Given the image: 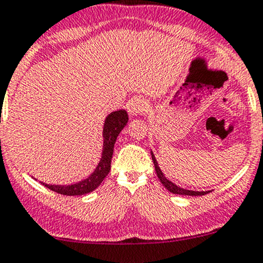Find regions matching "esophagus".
Returning a JSON list of instances; mask_svg holds the SVG:
<instances>
[{"instance_id": "34e87169", "label": "esophagus", "mask_w": 263, "mask_h": 263, "mask_svg": "<svg viewBox=\"0 0 263 263\" xmlns=\"http://www.w3.org/2000/svg\"><path fill=\"white\" fill-rule=\"evenodd\" d=\"M147 103L141 99L132 100L128 105V112L130 115H141V113L147 111Z\"/></svg>"}]
</instances>
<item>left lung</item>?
Returning <instances> with one entry per match:
<instances>
[{
    "mask_svg": "<svg viewBox=\"0 0 263 263\" xmlns=\"http://www.w3.org/2000/svg\"><path fill=\"white\" fill-rule=\"evenodd\" d=\"M151 156H152V161H154V164H155V170H156V173H157V177L158 179L162 184H163V186L166 187L168 191H171V193L173 194H177V195H189V196H201V195H206V194H209L210 191H194V190H186V189H183V187L176 185L174 183H172L171 180H168L166 177H164V174L162 173L161 168L158 167V163L156 161V158H155V155L152 154L151 151Z\"/></svg>",
    "mask_w": 263,
    "mask_h": 263,
    "instance_id": "8db88e82",
    "label": "left lung"
}]
</instances>
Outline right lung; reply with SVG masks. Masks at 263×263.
<instances>
[{
    "mask_svg": "<svg viewBox=\"0 0 263 263\" xmlns=\"http://www.w3.org/2000/svg\"><path fill=\"white\" fill-rule=\"evenodd\" d=\"M128 113L124 109L115 111L106 117L102 132L103 147L101 160H100L95 171L86 179L79 181V183L70 184V185H56V184L52 185V184L41 183L42 185L48 187L54 193L67 196L84 195V194L91 193V191L95 190L102 183L107 174H108L109 170H111V160L117 137L128 123Z\"/></svg>",
    "mask_w": 263,
    "mask_h": 263,
    "instance_id": "right-lung-1",
    "label": "right lung"
}]
</instances>
